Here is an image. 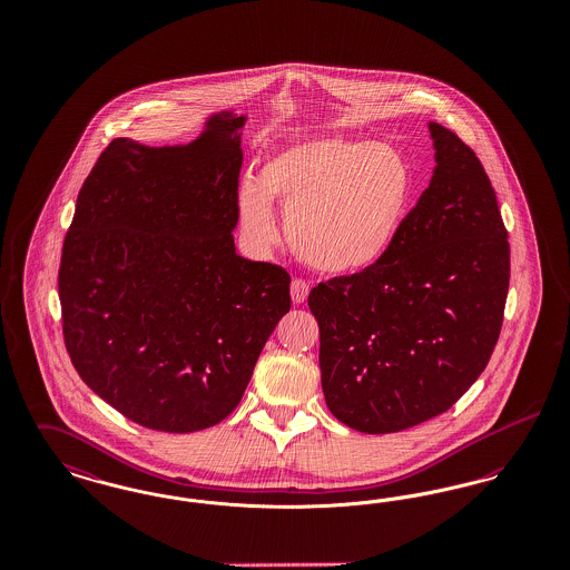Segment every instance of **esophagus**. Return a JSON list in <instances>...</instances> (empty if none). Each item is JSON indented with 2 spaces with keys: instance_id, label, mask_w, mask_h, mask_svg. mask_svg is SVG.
Here are the masks:
<instances>
[{
  "instance_id": "34e87169",
  "label": "esophagus",
  "mask_w": 570,
  "mask_h": 570,
  "mask_svg": "<svg viewBox=\"0 0 570 570\" xmlns=\"http://www.w3.org/2000/svg\"><path fill=\"white\" fill-rule=\"evenodd\" d=\"M307 295H309V284L305 279H301V277H295L293 284H291V297H293V301L295 303H303Z\"/></svg>"
}]
</instances>
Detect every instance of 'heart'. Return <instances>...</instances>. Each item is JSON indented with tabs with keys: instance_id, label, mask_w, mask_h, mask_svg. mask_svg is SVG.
I'll return each instance as SVG.
<instances>
[{
	"instance_id": "1",
	"label": "heart",
	"mask_w": 570,
	"mask_h": 570,
	"mask_svg": "<svg viewBox=\"0 0 570 570\" xmlns=\"http://www.w3.org/2000/svg\"><path fill=\"white\" fill-rule=\"evenodd\" d=\"M406 158L382 142L344 136L286 145L245 179L237 212L247 239L272 247L279 233L273 200L286 212L298 256L314 269L351 275L379 265L393 247L412 203Z\"/></svg>"
}]
</instances>
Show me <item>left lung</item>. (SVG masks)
Returning <instances> with one entry per match:
<instances>
[{
    "label": "left lung",
    "mask_w": 570,
    "mask_h": 570,
    "mask_svg": "<svg viewBox=\"0 0 570 570\" xmlns=\"http://www.w3.org/2000/svg\"><path fill=\"white\" fill-rule=\"evenodd\" d=\"M430 188L372 269L312 288L326 406L363 434L446 412L488 367L511 277L509 233L476 154L430 124Z\"/></svg>",
    "instance_id": "obj_1"
}]
</instances>
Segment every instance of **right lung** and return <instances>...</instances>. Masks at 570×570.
Masks as SVG:
<instances>
[{
  "label": "right lung",
  "instance_id": "1",
  "mask_svg": "<svg viewBox=\"0 0 570 570\" xmlns=\"http://www.w3.org/2000/svg\"><path fill=\"white\" fill-rule=\"evenodd\" d=\"M245 117L188 145L115 138L85 179L59 265L63 342L82 382L142 428L224 421L291 309V275L235 252Z\"/></svg>",
  "mask_w": 570,
  "mask_h": 570
}]
</instances>
